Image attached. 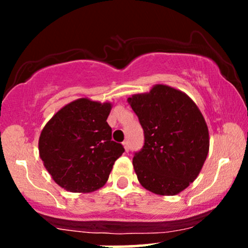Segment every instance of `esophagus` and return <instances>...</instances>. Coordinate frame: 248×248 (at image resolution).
I'll use <instances>...</instances> for the list:
<instances>
[{"instance_id":"obj_1","label":"esophagus","mask_w":248,"mask_h":248,"mask_svg":"<svg viewBox=\"0 0 248 248\" xmlns=\"http://www.w3.org/2000/svg\"><path fill=\"white\" fill-rule=\"evenodd\" d=\"M122 144H124V150H126V152H128V150H129V142L124 141V142H122Z\"/></svg>"}]
</instances>
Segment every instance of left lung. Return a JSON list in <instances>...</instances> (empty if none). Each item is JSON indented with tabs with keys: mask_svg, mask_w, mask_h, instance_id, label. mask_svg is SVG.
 I'll return each mask as SVG.
<instances>
[{
	"mask_svg": "<svg viewBox=\"0 0 248 248\" xmlns=\"http://www.w3.org/2000/svg\"><path fill=\"white\" fill-rule=\"evenodd\" d=\"M144 132L133 166L144 189L175 196L197 178L210 147L207 124L189 95L168 85L128 98Z\"/></svg>",
	"mask_w": 248,
	"mask_h": 248,
	"instance_id": "left-lung-1",
	"label": "left lung"
}]
</instances>
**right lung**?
<instances>
[{
  "mask_svg": "<svg viewBox=\"0 0 248 248\" xmlns=\"http://www.w3.org/2000/svg\"><path fill=\"white\" fill-rule=\"evenodd\" d=\"M110 102L80 98L61 108L42 129L39 157L53 181L70 192L88 193L106 184L124 152L112 141Z\"/></svg>",
  "mask_w": 248,
  "mask_h": 248,
  "instance_id": "1",
  "label": "right lung"
}]
</instances>
